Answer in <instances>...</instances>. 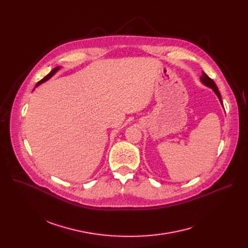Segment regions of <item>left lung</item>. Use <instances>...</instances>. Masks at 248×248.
Segmentation results:
<instances>
[{"label":"left lung","instance_id":"obj_1","mask_svg":"<svg viewBox=\"0 0 248 248\" xmlns=\"http://www.w3.org/2000/svg\"><path fill=\"white\" fill-rule=\"evenodd\" d=\"M200 81H201L202 84H204L205 86L211 88L212 90L214 91V93L217 95V97H218V99H219L221 105L223 106V101H222V98H221V94H220V92H219V90H218V87L216 86L215 82H214L213 80H212L204 72H202V75H201V77H200Z\"/></svg>","mask_w":248,"mask_h":248}]
</instances>
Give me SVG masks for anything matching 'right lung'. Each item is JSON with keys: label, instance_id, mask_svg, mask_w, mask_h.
I'll list each match as a JSON object with an SVG mask.
<instances>
[{"label": "right lung", "instance_id": "add662e5", "mask_svg": "<svg viewBox=\"0 0 248 248\" xmlns=\"http://www.w3.org/2000/svg\"><path fill=\"white\" fill-rule=\"evenodd\" d=\"M60 68H61V66H57V67H55V68L52 70V72H51L49 75H47V76H46V77H45L43 79H41V80H40V81H39V82L36 84V86H35V87H37V86H39L40 84H42V83L46 82L47 80H49V79H50V78H52V77H53V76H54V75H55V74L58 72V70H59Z\"/></svg>", "mask_w": 248, "mask_h": 248}]
</instances>
